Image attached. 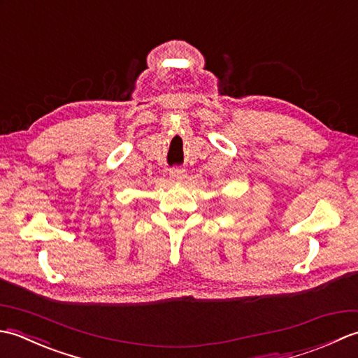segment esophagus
Wrapping results in <instances>:
<instances>
[{"instance_id":"34e87169","label":"esophagus","mask_w":358,"mask_h":358,"mask_svg":"<svg viewBox=\"0 0 358 358\" xmlns=\"http://www.w3.org/2000/svg\"><path fill=\"white\" fill-rule=\"evenodd\" d=\"M169 175L173 181H180L186 177V172H185V169H181V167H172V169L169 171Z\"/></svg>"}]
</instances>
